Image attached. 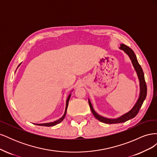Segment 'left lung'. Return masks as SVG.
I'll use <instances>...</instances> for the list:
<instances>
[{
    "label": "left lung",
    "mask_w": 157,
    "mask_h": 157,
    "mask_svg": "<svg viewBox=\"0 0 157 157\" xmlns=\"http://www.w3.org/2000/svg\"><path fill=\"white\" fill-rule=\"evenodd\" d=\"M121 49L124 50L126 53L129 56L130 58L132 60V62L134 65V67L136 69V72L137 73V75H138V77L140 81V98L137 100V103H136V105L134 107L132 108L131 111H130L128 113L124 114V115L121 116V117L116 118V119H109V118H104L101 116H99L98 114H97L96 112L94 111V109L92 106V104L90 103V101H88L89 103V105L90 107V109H91V111L93 113L94 116L96 117V118L99 121H101V122L103 123H106V124H117V123H122V122H124L128 120L131 119V118H134L137 115V113H139L140 109L143 104L145 99L147 96V84L144 78V71L142 70V68L139 64L138 61L137 60L136 54H134V52L133 51L130 47H128V46L122 44L121 45Z\"/></svg>",
    "instance_id": "1"
}]
</instances>
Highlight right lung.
Wrapping results in <instances>:
<instances>
[{
    "mask_svg": "<svg viewBox=\"0 0 157 157\" xmlns=\"http://www.w3.org/2000/svg\"><path fill=\"white\" fill-rule=\"evenodd\" d=\"M70 97H71V94L69 95V96H68V98H67V102H66V107H65V113H64V115H63V117H62L60 118L59 120L56 121H55V122H50V123H45V124H37L36 125H39V126H48V127H49V126H55V125H56V124H59V122H61V121H62L64 119V118H65V115H66V113H67V107H68V103H69V101Z\"/></svg>",
    "mask_w": 157,
    "mask_h": 157,
    "instance_id": "right-lung-1",
    "label": "right lung"
}]
</instances>
